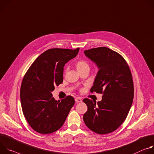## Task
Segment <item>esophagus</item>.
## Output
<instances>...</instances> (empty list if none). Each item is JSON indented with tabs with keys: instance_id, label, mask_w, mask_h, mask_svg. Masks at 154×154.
I'll return each mask as SVG.
<instances>
[{
	"instance_id": "34e87169",
	"label": "esophagus",
	"mask_w": 154,
	"mask_h": 154,
	"mask_svg": "<svg viewBox=\"0 0 154 154\" xmlns=\"http://www.w3.org/2000/svg\"><path fill=\"white\" fill-rule=\"evenodd\" d=\"M75 101L76 102V103H79V102H81L82 101V100H81V98L80 97H76L75 98Z\"/></svg>"
}]
</instances>
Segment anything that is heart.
Returning a JSON list of instances; mask_svg holds the SVG:
<instances>
[{
	"instance_id": "1",
	"label": "heart",
	"mask_w": 154,
	"mask_h": 154,
	"mask_svg": "<svg viewBox=\"0 0 154 154\" xmlns=\"http://www.w3.org/2000/svg\"><path fill=\"white\" fill-rule=\"evenodd\" d=\"M76 66L77 70L78 71L85 69V68H89V64L88 63V62L86 61L83 60H81L78 61L76 62Z\"/></svg>"
}]
</instances>
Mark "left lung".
I'll return each instance as SVG.
<instances>
[{"instance_id": "left-lung-1", "label": "left lung", "mask_w": 154, "mask_h": 154, "mask_svg": "<svg viewBox=\"0 0 154 154\" xmlns=\"http://www.w3.org/2000/svg\"><path fill=\"white\" fill-rule=\"evenodd\" d=\"M84 53L99 69L91 92L103 95L97 103L88 98L83 100L88 106L83 120L95 133H109L124 122L133 103L134 87L130 68L121 54L106 47Z\"/></svg>"}]
</instances>
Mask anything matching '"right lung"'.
Wrapping results in <instances>:
<instances>
[{
	"mask_svg": "<svg viewBox=\"0 0 154 154\" xmlns=\"http://www.w3.org/2000/svg\"><path fill=\"white\" fill-rule=\"evenodd\" d=\"M79 50L48 49L33 62L24 76L20 90L23 112L29 125L39 133L59 130L75 104L73 97L57 101L51 92L63 82L65 64L75 57Z\"/></svg>",
	"mask_w": 154,
	"mask_h": 154,
	"instance_id": "obj_1",
	"label": "right lung"
}]
</instances>
